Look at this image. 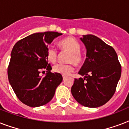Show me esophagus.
<instances>
[{
    "label": "esophagus",
    "instance_id": "34e87169",
    "mask_svg": "<svg viewBox=\"0 0 129 129\" xmlns=\"http://www.w3.org/2000/svg\"><path fill=\"white\" fill-rule=\"evenodd\" d=\"M65 78H66V76H63V80H65Z\"/></svg>",
    "mask_w": 129,
    "mask_h": 129
}]
</instances>
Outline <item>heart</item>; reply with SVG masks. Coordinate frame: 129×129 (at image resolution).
Wrapping results in <instances>:
<instances>
[{
	"mask_svg": "<svg viewBox=\"0 0 129 129\" xmlns=\"http://www.w3.org/2000/svg\"><path fill=\"white\" fill-rule=\"evenodd\" d=\"M59 45L61 49L70 52L67 61L73 63L75 66H78L83 62V55L81 53V45L77 40L73 37H66L59 42ZM46 57L49 62L54 63L56 62L57 58V52L56 49L49 47L46 53ZM53 72L57 74H60L63 76H67L72 72L74 70L72 64H56L53 68Z\"/></svg>",
	"mask_w": 129,
	"mask_h": 129,
	"instance_id": "1",
	"label": "heart"
}]
</instances>
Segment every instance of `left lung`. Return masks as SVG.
<instances>
[{"instance_id": "obj_1", "label": "left lung", "mask_w": 129, "mask_h": 129, "mask_svg": "<svg viewBox=\"0 0 129 129\" xmlns=\"http://www.w3.org/2000/svg\"><path fill=\"white\" fill-rule=\"evenodd\" d=\"M86 58L71 88L72 96L82 106L96 108L114 95L121 75V66L113 47L95 35H83Z\"/></svg>"}]
</instances>
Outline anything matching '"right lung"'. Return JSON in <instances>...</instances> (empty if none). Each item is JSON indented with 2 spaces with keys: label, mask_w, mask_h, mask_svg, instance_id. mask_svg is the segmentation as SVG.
<instances>
[{
  "label": "right lung",
  "mask_w": 129,
  "mask_h": 129,
  "mask_svg": "<svg viewBox=\"0 0 129 129\" xmlns=\"http://www.w3.org/2000/svg\"><path fill=\"white\" fill-rule=\"evenodd\" d=\"M62 33L47 31L33 33L19 40L13 47L8 67V78L16 96L23 104L38 107L48 103L54 96L62 76L51 73L46 53L48 44ZM44 69V77L39 74ZM44 72V71H43Z\"/></svg>",
  "instance_id": "1"
}]
</instances>
